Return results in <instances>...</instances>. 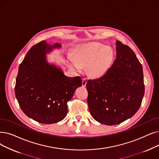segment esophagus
I'll use <instances>...</instances> for the list:
<instances>
[{"instance_id":"34e87169","label":"esophagus","mask_w":159,"mask_h":159,"mask_svg":"<svg viewBox=\"0 0 159 159\" xmlns=\"http://www.w3.org/2000/svg\"><path fill=\"white\" fill-rule=\"evenodd\" d=\"M87 84V79L86 78L82 79V85L83 87H85Z\"/></svg>"}]
</instances>
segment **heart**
I'll use <instances>...</instances> for the list:
<instances>
[{"instance_id": "1", "label": "heart", "mask_w": 159, "mask_h": 159, "mask_svg": "<svg viewBox=\"0 0 159 159\" xmlns=\"http://www.w3.org/2000/svg\"><path fill=\"white\" fill-rule=\"evenodd\" d=\"M113 52L109 48L98 43H88L79 46L73 55L74 64L71 67L77 69L87 67L89 75L99 77L104 75L111 66Z\"/></svg>"}]
</instances>
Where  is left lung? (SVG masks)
Returning a JSON list of instances; mask_svg holds the SVG:
<instances>
[{
    "label": "left lung",
    "mask_w": 159,
    "mask_h": 159,
    "mask_svg": "<svg viewBox=\"0 0 159 159\" xmlns=\"http://www.w3.org/2000/svg\"><path fill=\"white\" fill-rule=\"evenodd\" d=\"M116 59L99 79L86 84L92 116L107 125H118L139 110L144 95L142 66L130 48L117 40Z\"/></svg>",
    "instance_id": "obj_1"
}]
</instances>
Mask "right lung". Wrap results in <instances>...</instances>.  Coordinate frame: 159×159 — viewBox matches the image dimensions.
<instances>
[{"label":"right lung","mask_w":159,"mask_h":159,"mask_svg":"<svg viewBox=\"0 0 159 159\" xmlns=\"http://www.w3.org/2000/svg\"><path fill=\"white\" fill-rule=\"evenodd\" d=\"M60 47L41 41L31 47L19 66L15 94L19 107L27 116L43 124L64 119L67 102L82 86L80 77H67L60 69L47 62L46 53Z\"/></svg>","instance_id":"1"}]
</instances>
